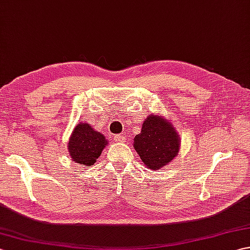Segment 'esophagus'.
<instances>
[{
    "instance_id": "1",
    "label": "esophagus",
    "mask_w": 250,
    "mask_h": 250,
    "mask_svg": "<svg viewBox=\"0 0 250 250\" xmlns=\"http://www.w3.org/2000/svg\"><path fill=\"white\" fill-rule=\"evenodd\" d=\"M114 141L116 143H125V137L122 135H115L114 136Z\"/></svg>"
}]
</instances>
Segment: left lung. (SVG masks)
<instances>
[{"mask_svg":"<svg viewBox=\"0 0 250 250\" xmlns=\"http://www.w3.org/2000/svg\"><path fill=\"white\" fill-rule=\"evenodd\" d=\"M180 136L171 121L162 115L151 114L134 137L133 147L147 168L158 171L171 163L180 149Z\"/></svg>","mask_w":250,"mask_h":250,"instance_id":"obj_1","label":"left lung"}]
</instances>
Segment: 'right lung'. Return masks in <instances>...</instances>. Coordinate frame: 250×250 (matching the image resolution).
Here are the masks:
<instances>
[{
	"mask_svg": "<svg viewBox=\"0 0 250 250\" xmlns=\"http://www.w3.org/2000/svg\"><path fill=\"white\" fill-rule=\"evenodd\" d=\"M105 136L87 122H79L68 139L67 150L72 160L83 167H91L98 161L105 146Z\"/></svg>",
	"mask_w": 250,
	"mask_h": 250,
	"instance_id": "1",
	"label": "right lung"
}]
</instances>
